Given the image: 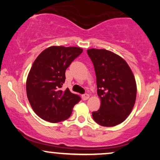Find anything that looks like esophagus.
I'll return each mask as SVG.
<instances>
[{
    "label": "esophagus",
    "mask_w": 160,
    "mask_h": 160,
    "mask_svg": "<svg viewBox=\"0 0 160 160\" xmlns=\"http://www.w3.org/2000/svg\"><path fill=\"white\" fill-rule=\"evenodd\" d=\"M89 97H90L89 94H87V93H85V94H84V95H82V100H84V101L87 100V99H88Z\"/></svg>",
    "instance_id": "1"
}]
</instances>
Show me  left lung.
Returning <instances> with one entry per match:
<instances>
[{"label": "left lung", "instance_id": "1", "mask_svg": "<svg viewBox=\"0 0 160 160\" xmlns=\"http://www.w3.org/2000/svg\"><path fill=\"white\" fill-rule=\"evenodd\" d=\"M88 54L93 62L101 107L92 112L93 120L105 127L120 124L131 113L136 99L133 73L120 56L106 49L91 48Z\"/></svg>", "mask_w": 160, "mask_h": 160}]
</instances>
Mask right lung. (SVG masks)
Masks as SVG:
<instances>
[{"label":"right lung","mask_w":160,"mask_h":160,"mask_svg":"<svg viewBox=\"0 0 160 160\" xmlns=\"http://www.w3.org/2000/svg\"><path fill=\"white\" fill-rule=\"evenodd\" d=\"M80 47L50 46L33 62L26 81L27 96L33 111L48 122H62L70 117L72 109L80 101L69 88L62 91L65 71L82 52Z\"/></svg>","instance_id":"add662e5"}]
</instances>
